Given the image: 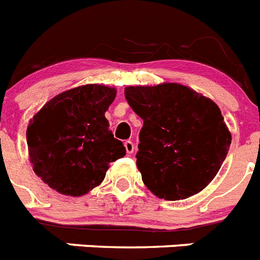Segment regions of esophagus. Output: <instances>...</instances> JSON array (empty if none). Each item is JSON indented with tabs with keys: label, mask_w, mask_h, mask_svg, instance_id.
I'll return each mask as SVG.
<instances>
[{
	"label": "esophagus",
	"mask_w": 260,
	"mask_h": 260,
	"mask_svg": "<svg viewBox=\"0 0 260 260\" xmlns=\"http://www.w3.org/2000/svg\"><path fill=\"white\" fill-rule=\"evenodd\" d=\"M125 148H126V152H127L128 155H132L133 152H134V150H135V146H134V143H133L132 141H126L125 142Z\"/></svg>",
	"instance_id": "34e87169"
}]
</instances>
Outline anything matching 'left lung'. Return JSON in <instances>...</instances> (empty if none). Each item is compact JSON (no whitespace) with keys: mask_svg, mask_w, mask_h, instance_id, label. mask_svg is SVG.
<instances>
[{"mask_svg":"<svg viewBox=\"0 0 260 260\" xmlns=\"http://www.w3.org/2000/svg\"><path fill=\"white\" fill-rule=\"evenodd\" d=\"M125 99L143 119L137 167L159 199L199 193L225 160L232 135L212 100L179 84L127 86Z\"/></svg>","mask_w":260,"mask_h":260,"instance_id":"obj_1","label":"left lung"}]
</instances>
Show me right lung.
Segmentation results:
<instances>
[{
  "instance_id": "1",
  "label": "right lung",
  "mask_w": 260,
  "mask_h": 260,
  "mask_svg": "<svg viewBox=\"0 0 260 260\" xmlns=\"http://www.w3.org/2000/svg\"><path fill=\"white\" fill-rule=\"evenodd\" d=\"M115 93L96 84L77 86L50 100L31 119L30 160L48 187L68 196L85 194L101 184L109 163L125 156L105 118Z\"/></svg>"
}]
</instances>
